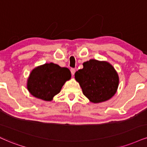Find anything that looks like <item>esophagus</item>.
Segmentation results:
<instances>
[{"mask_svg":"<svg viewBox=\"0 0 147 147\" xmlns=\"http://www.w3.org/2000/svg\"><path fill=\"white\" fill-rule=\"evenodd\" d=\"M75 71H76V70H75V68H71V69H70V72H71V74H72V75H74V74L75 73Z\"/></svg>","mask_w":147,"mask_h":147,"instance_id":"esophagus-1","label":"esophagus"}]
</instances>
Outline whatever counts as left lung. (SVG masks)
<instances>
[{
	"instance_id": "obj_1",
	"label": "left lung",
	"mask_w": 147,
	"mask_h": 147,
	"mask_svg": "<svg viewBox=\"0 0 147 147\" xmlns=\"http://www.w3.org/2000/svg\"><path fill=\"white\" fill-rule=\"evenodd\" d=\"M84 68L75 74L83 93L94 103L109 100L117 91L118 73L107 61L90 59L83 63Z\"/></svg>"
}]
</instances>
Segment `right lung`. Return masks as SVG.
<instances>
[{
    "label": "right lung",
    "instance_id": "add662e5",
    "mask_svg": "<svg viewBox=\"0 0 147 147\" xmlns=\"http://www.w3.org/2000/svg\"><path fill=\"white\" fill-rule=\"evenodd\" d=\"M71 78L70 70L53 63H45L33 69L27 81V89L31 95L51 101L61 91L66 81Z\"/></svg>",
    "mask_w": 147,
    "mask_h": 147
}]
</instances>
